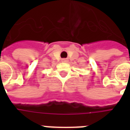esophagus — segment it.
<instances>
[{
	"label": "esophagus",
	"mask_w": 130,
	"mask_h": 130,
	"mask_svg": "<svg viewBox=\"0 0 130 130\" xmlns=\"http://www.w3.org/2000/svg\"><path fill=\"white\" fill-rule=\"evenodd\" d=\"M62 60V62H68V60L67 59V58H63Z\"/></svg>",
	"instance_id": "1"
}]
</instances>
